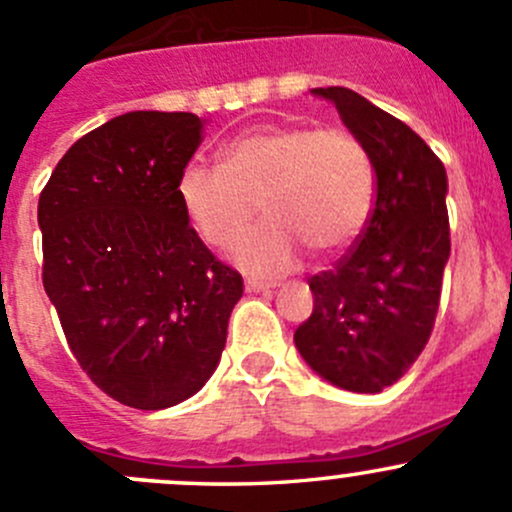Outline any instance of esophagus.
Returning a JSON list of instances; mask_svg holds the SVG:
<instances>
[{"label":"esophagus","mask_w":512,"mask_h":512,"mask_svg":"<svg viewBox=\"0 0 512 512\" xmlns=\"http://www.w3.org/2000/svg\"><path fill=\"white\" fill-rule=\"evenodd\" d=\"M272 287H275L272 282H262V280H247L245 282L247 292H270Z\"/></svg>","instance_id":"1"}]
</instances>
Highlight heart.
Instances as JSON below:
<instances>
[{
	"mask_svg": "<svg viewBox=\"0 0 512 512\" xmlns=\"http://www.w3.org/2000/svg\"><path fill=\"white\" fill-rule=\"evenodd\" d=\"M178 200L218 250L235 247L262 208L267 220L242 240L237 260L257 275H277L297 265L302 245L317 255L352 245L374 213L376 170L347 128L260 126L232 138L220 165H185Z\"/></svg>",
	"mask_w": 512,
	"mask_h": 512,
	"instance_id": "obj_1",
	"label": "heart"
}]
</instances>
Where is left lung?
Listing matches in <instances>:
<instances>
[{
	"mask_svg": "<svg viewBox=\"0 0 512 512\" xmlns=\"http://www.w3.org/2000/svg\"><path fill=\"white\" fill-rule=\"evenodd\" d=\"M337 106L376 170L364 232L309 277L314 309L294 332L309 366L334 386L379 394L396 384L433 332L451 255L446 168L404 121L344 86L314 89Z\"/></svg>",
	"mask_w": 512,
	"mask_h": 512,
	"instance_id": "8db88e82",
	"label": "left lung"
}]
</instances>
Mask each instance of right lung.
<instances>
[{"instance_id": "add662e5", "label": "right lung", "mask_w": 512, "mask_h": 512, "mask_svg": "<svg viewBox=\"0 0 512 512\" xmlns=\"http://www.w3.org/2000/svg\"><path fill=\"white\" fill-rule=\"evenodd\" d=\"M200 133L195 113H123L81 136L39 195L41 280L71 354L131 409H168L210 379L242 297L178 200Z\"/></svg>"}]
</instances>
